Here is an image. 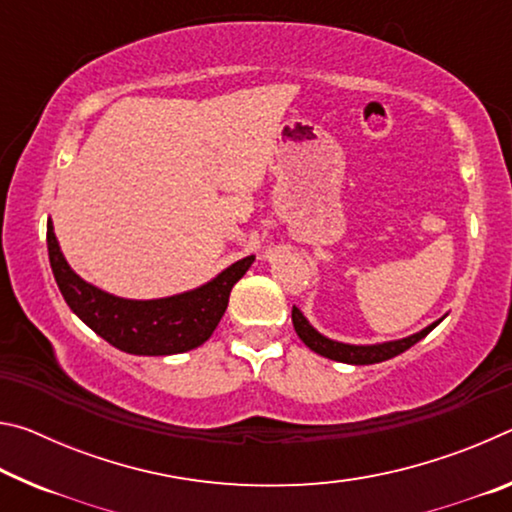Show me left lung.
Listing matches in <instances>:
<instances>
[{
    "instance_id": "obj_1",
    "label": "left lung",
    "mask_w": 512,
    "mask_h": 512,
    "mask_svg": "<svg viewBox=\"0 0 512 512\" xmlns=\"http://www.w3.org/2000/svg\"><path fill=\"white\" fill-rule=\"evenodd\" d=\"M443 318H438L436 323L427 325L424 329H420V332L406 336V339L386 341V343H372V345H352V343H341V341L327 339V336L320 334L318 329L311 325L305 316H302V311L298 307H293V311H291V320H293V327H296V334L300 336V341L305 343L309 350H314L316 354H320V357H327L332 361L352 363V366H370V363H381V361H388V359L397 357V354L409 350L411 345L422 341L424 336H427L431 329L436 327Z\"/></svg>"
}]
</instances>
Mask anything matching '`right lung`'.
Instances as JSON below:
<instances>
[{
  "label": "right lung",
  "instance_id": "add662e5",
  "mask_svg": "<svg viewBox=\"0 0 512 512\" xmlns=\"http://www.w3.org/2000/svg\"><path fill=\"white\" fill-rule=\"evenodd\" d=\"M47 250L51 271L69 309L117 350L142 357H169L203 345L228 309L232 287L255 262V255H248L210 282L176 296L131 300L112 296L72 271L58 246L51 219L47 221Z\"/></svg>",
  "mask_w": 512,
  "mask_h": 512
}]
</instances>
